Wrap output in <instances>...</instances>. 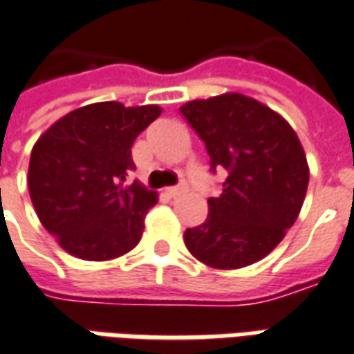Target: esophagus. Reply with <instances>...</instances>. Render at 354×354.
Listing matches in <instances>:
<instances>
[{"label":"esophagus","instance_id":"1","mask_svg":"<svg viewBox=\"0 0 354 354\" xmlns=\"http://www.w3.org/2000/svg\"><path fill=\"white\" fill-rule=\"evenodd\" d=\"M183 191H185V187H167L165 194L169 198H176V196H180Z\"/></svg>","mask_w":354,"mask_h":354}]
</instances>
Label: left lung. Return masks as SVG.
Wrapping results in <instances>:
<instances>
[{"instance_id":"obj_1","label":"left lung","mask_w":354,"mask_h":354,"mask_svg":"<svg viewBox=\"0 0 354 354\" xmlns=\"http://www.w3.org/2000/svg\"><path fill=\"white\" fill-rule=\"evenodd\" d=\"M211 158L226 169L222 193L207 200L204 224L183 233L211 268H244L266 257L294 226L308 185V163L294 128L263 102L222 93L180 106Z\"/></svg>"}]
</instances>
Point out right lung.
<instances>
[{"instance_id": "add662e5", "label": "right lung", "mask_w": 354, "mask_h": 354, "mask_svg": "<svg viewBox=\"0 0 354 354\" xmlns=\"http://www.w3.org/2000/svg\"><path fill=\"white\" fill-rule=\"evenodd\" d=\"M161 108L106 101L77 108L41 133L29 161V194L41 226L84 261L121 257L141 241L158 194L139 182L132 145Z\"/></svg>"}]
</instances>
